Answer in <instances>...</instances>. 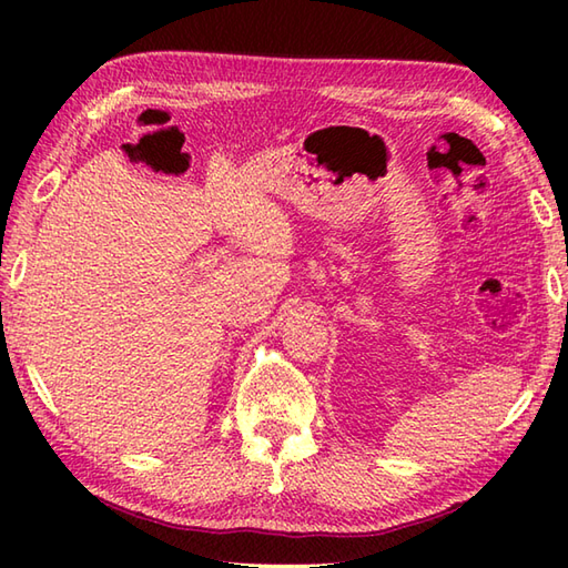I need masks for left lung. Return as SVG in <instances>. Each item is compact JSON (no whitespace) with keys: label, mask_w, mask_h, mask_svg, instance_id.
I'll list each match as a JSON object with an SVG mask.
<instances>
[{"label":"left lung","mask_w":568,"mask_h":568,"mask_svg":"<svg viewBox=\"0 0 568 568\" xmlns=\"http://www.w3.org/2000/svg\"><path fill=\"white\" fill-rule=\"evenodd\" d=\"M566 312H568V305H566Z\"/></svg>","instance_id":"8db88e82"}]
</instances>
